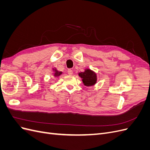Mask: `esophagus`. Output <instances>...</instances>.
I'll list each match as a JSON object with an SVG mask.
<instances>
[{
	"label": "esophagus",
	"instance_id": "obj_1",
	"mask_svg": "<svg viewBox=\"0 0 150 150\" xmlns=\"http://www.w3.org/2000/svg\"><path fill=\"white\" fill-rule=\"evenodd\" d=\"M67 73L69 74V75H71V74H73V72H72V69H69L67 70Z\"/></svg>",
	"mask_w": 150,
	"mask_h": 150
}]
</instances>
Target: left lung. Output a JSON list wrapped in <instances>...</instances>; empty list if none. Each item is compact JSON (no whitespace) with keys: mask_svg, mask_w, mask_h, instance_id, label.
<instances>
[{"mask_svg":"<svg viewBox=\"0 0 150 150\" xmlns=\"http://www.w3.org/2000/svg\"><path fill=\"white\" fill-rule=\"evenodd\" d=\"M79 76L82 78L83 82L86 86H92L96 83V74L89 69L79 72Z\"/></svg>","mask_w":150,"mask_h":150,"instance_id":"obj_1","label":"left lung"}]
</instances>
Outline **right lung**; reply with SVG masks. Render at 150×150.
Instances as JSON below:
<instances>
[{
    "instance_id": "add662e5",
    "label": "right lung",
    "mask_w": 150,
    "mask_h": 150,
    "mask_svg": "<svg viewBox=\"0 0 150 150\" xmlns=\"http://www.w3.org/2000/svg\"><path fill=\"white\" fill-rule=\"evenodd\" d=\"M62 74V72H59V71H56L55 73H54V76H59Z\"/></svg>"
}]
</instances>
